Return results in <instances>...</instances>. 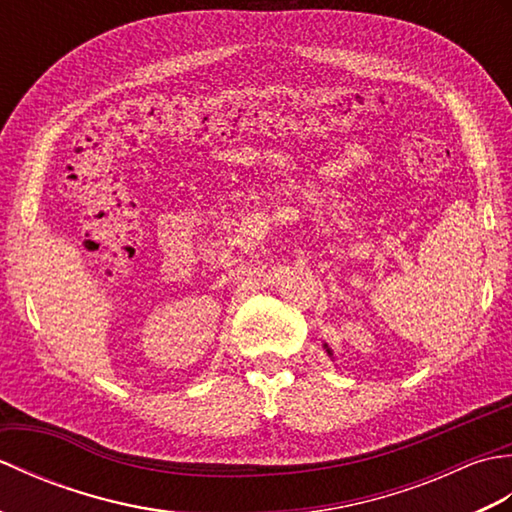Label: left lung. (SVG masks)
Wrapping results in <instances>:
<instances>
[{
  "label": "left lung",
  "mask_w": 512,
  "mask_h": 512,
  "mask_svg": "<svg viewBox=\"0 0 512 512\" xmlns=\"http://www.w3.org/2000/svg\"><path fill=\"white\" fill-rule=\"evenodd\" d=\"M328 354H330V350H328Z\"/></svg>",
  "instance_id": "1"
}]
</instances>
